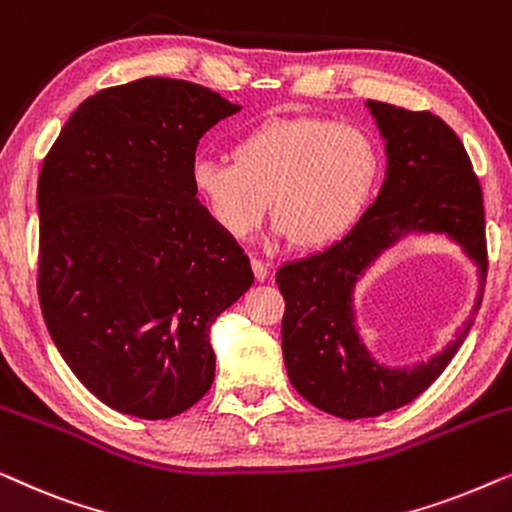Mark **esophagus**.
<instances>
[{"instance_id":"esophagus-1","label":"esophagus","mask_w":512,"mask_h":512,"mask_svg":"<svg viewBox=\"0 0 512 512\" xmlns=\"http://www.w3.org/2000/svg\"><path fill=\"white\" fill-rule=\"evenodd\" d=\"M251 270H254L258 282H265V279H268V275H270L268 263H263L261 258H251Z\"/></svg>"}]
</instances>
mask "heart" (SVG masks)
<instances>
[{"instance_id": "b5f03b06", "label": "heart", "mask_w": 512, "mask_h": 512, "mask_svg": "<svg viewBox=\"0 0 512 512\" xmlns=\"http://www.w3.org/2000/svg\"><path fill=\"white\" fill-rule=\"evenodd\" d=\"M380 170V149L366 130L331 118L275 116L240 132L233 158H195L191 188L233 240L261 223L270 198L275 235L314 249L356 226Z\"/></svg>"}]
</instances>
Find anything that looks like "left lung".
Wrapping results in <instances>:
<instances>
[{
	"mask_svg": "<svg viewBox=\"0 0 512 512\" xmlns=\"http://www.w3.org/2000/svg\"><path fill=\"white\" fill-rule=\"evenodd\" d=\"M387 151L384 184L356 226L324 251L286 263L277 286L286 300L282 352L305 401L342 419L377 417L429 389L471 331L468 317L450 345L415 366L375 361L356 328L354 289L384 251L408 235H447L487 277L485 207L471 158L450 125L431 111L368 100Z\"/></svg>",
	"mask_w": 512,
	"mask_h": 512,
	"instance_id": "obj_1",
	"label": "left lung"
}]
</instances>
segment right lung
<instances>
[{"label":"right lung","instance_id":"right-lung-1","mask_svg":"<svg viewBox=\"0 0 512 512\" xmlns=\"http://www.w3.org/2000/svg\"><path fill=\"white\" fill-rule=\"evenodd\" d=\"M237 111L198 83L146 76L81 102L41 165V312L83 387L123 415L198 403L212 324L254 284L191 188L200 137Z\"/></svg>","mask_w":512,"mask_h":512}]
</instances>
